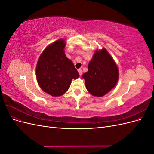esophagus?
Instances as JSON below:
<instances>
[{"label":"esophagus","mask_w":154,"mask_h":154,"mask_svg":"<svg viewBox=\"0 0 154 154\" xmlns=\"http://www.w3.org/2000/svg\"><path fill=\"white\" fill-rule=\"evenodd\" d=\"M78 71L79 74H80V75H82V69H78Z\"/></svg>","instance_id":"obj_1"}]
</instances>
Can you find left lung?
Segmentation results:
<instances>
[{
  "label": "left lung",
  "instance_id": "8db88e82",
  "mask_svg": "<svg viewBox=\"0 0 154 154\" xmlns=\"http://www.w3.org/2000/svg\"><path fill=\"white\" fill-rule=\"evenodd\" d=\"M118 69L105 49L96 51L88 63V71L82 75L87 91L101 97L114 88L118 80Z\"/></svg>",
  "mask_w": 154,
  "mask_h": 154
}]
</instances>
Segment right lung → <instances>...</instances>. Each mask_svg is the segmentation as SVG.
Instances as JSON below:
<instances>
[{
    "mask_svg": "<svg viewBox=\"0 0 154 154\" xmlns=\"http://www.w3.org/2000/svg\"><path fill=\"white\" fill-rule=\"evenodd\" d=\"M66 43L58 40L48 46L36 65L37 82L44 92L52 96L63 95L70 87L72 79L79 77L73 63L64 52Z\"/></svg>",
    "mask_w": 154,
    "mask_h": 154,
    "instance_id": "add662e5",
    "label": "right lung"
}]
</instances>
